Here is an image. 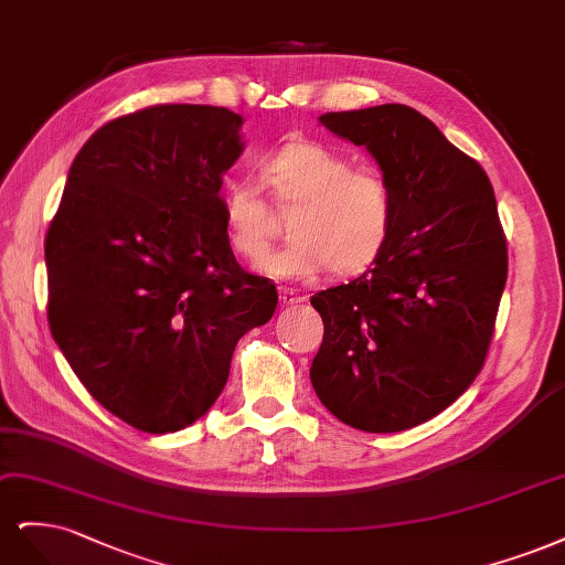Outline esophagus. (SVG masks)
I'll return each instance as SVG.
<instances>
[{"instance_id":"obj_1","label":"esophagus","mask_w":565,"mask_h":565,"mask_svg":"<svg viewBox=\"0 0 565 565\" xmlns=\"http://www.w3.org/2000/svg\"><path fill=\"white\" fill-rule=\"evenodd\" d=\"M279 300H281V305H300L307 300V296L298 294V290H294V288H279Z\"/></svg>"}]
</instances>
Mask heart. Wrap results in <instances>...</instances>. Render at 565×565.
I'll return each instance as SVG.
<instances>
[{"instance_id": "obj_1", "label": "heart", "mask_w": 565, "mask_h": 565, "mask_svg": "<svg viewBox=\"0 0 565 565\" xmlns=\"http://www.w3.org/2000/svg\"><path fill=\"white\" fill-rule=\"evenodd\" d=\"M265 185L281 209H294V242L260 263L275 279L305 281L333 267L352 277L385 253L396 225V192L375 167L354 161L315 140L288 142L260 161ZM225 236L236 256L258 263L271 246V215L265 196L244 180L223 192Z\"/></svg>"}]
</instances>
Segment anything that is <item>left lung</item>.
<instances>
[{
	"label": "left lung",
	"mask_w": 565,
	"mask_h": 565,
	"mask_svg": "<svg viewBox=\"0 0 565 565\" xmlns=\"http://www.w3.org/2000/svg\"><path fill=\"white\" fill-rule=\"evenodd\" d=\"M319 121L375 157L396 192V225L371 269L312 296L323 342L309 377L344 425L411 429L483 369L507 281L495 192L481 163L408 105Z\"/></svg>",
	"instance_id": "left-lung-1"
}]
</instances>
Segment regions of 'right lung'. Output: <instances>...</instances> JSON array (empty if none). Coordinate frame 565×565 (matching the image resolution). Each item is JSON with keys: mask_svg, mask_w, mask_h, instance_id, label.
Returning <instances> with one entry per match:
<instances>
[{"mask_svg": "<svg viewBox=\"0 0 565 565\" xmlns=\"http://www.w3.org/2000/svg\"><path fill=\"white\" fill-rule=\"evenodd\" d=\"M242 117L152 105L90 136L46 232L49 329L96 402L148 434L221 396L236 342L271 319L277 288L236 263L223 173Z\"/></svg>", "mask_w": 565, "mask_h": 565, "instance_id": "obj_1", "label": "right lung"}]
</instances>
